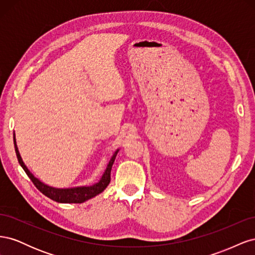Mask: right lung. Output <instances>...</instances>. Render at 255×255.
<instances>
[{
    "instance_id": "1",
    "label": "right lung",
    "mask_w": 255,
    "mask_h": 255,
    "mask_svg": "<svg viewBox=\"0 0 255 255\" xmlns=\"http://www.w3.org/2000/svg\"><path fill=\"white\" fill-rule=\"evenodd\" d=\"M14 142V150H16L17 157L19 160V164L21 167L24 169V171L26 172L27 176L29 177L32 182L34 183L37 189L41 191L44 196H47L48 198L54 200V201L59 202V203H83L87 200L96 197L97 195L101 194V192L107 187V185L111 182V171H112V167L115 161L116 155H117L118 151H116L115 154L113 155L109 166H107L106 170L102 176V179L100 180L99 183L92 185V186L89 187H78V188H69V189H56V188H52L44 185L41 183L39 180H37L36 177L28 171V169L25 167V165L23 164V161L21 159V156L19 154L18 148L16 145V141Z\"/></svg>"
}]
</instances>
